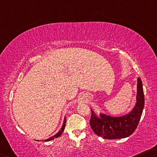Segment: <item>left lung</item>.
I'll use <instances>...</instances> for the list:
<instances>
[{
    "mask_svg": "<svg viewBox=\"0 0 157 157\" xmlns=\"http://www.w3.org/2000/svg\"><path fill=\"white\" fill-rule=\"evenodd\" d=\"M144 94L141 78L137 79L136 102L134 108L121 117H112L100 113L99 117L91 109L90 121L92 130L98 136L107 139L126 138L136 130L144 108Z\"/></svg>",
    "mask_w": 157,
    "mask_h": 157,
    "instance_id": "obj_1",
    "label": "left lung"
}]
</instances>
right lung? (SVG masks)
<instances>
[{
  "label": "right lung",
  "mask_w": 157,
  "mask_h": 157,
  "mask_svg": "<svg viewBox=\"0 0 157 157\" xmlns=\"http://www.w3.org/2000/svg\"><path fill=\"white\" fill-rule=\"evenodd\" d=\"M65 124H66V119H65V117L64 118V121H63V123L62 128H60V130L59 132H58L56 134H55V135L52 136L51 137H49V139L45 140V141H51V140L54 139L55 138H58V137H59L62 134L63 132L64 131V129H65Z\"/></svg>",
  "instance_id": "right-lung-1"
}]
</instances>
